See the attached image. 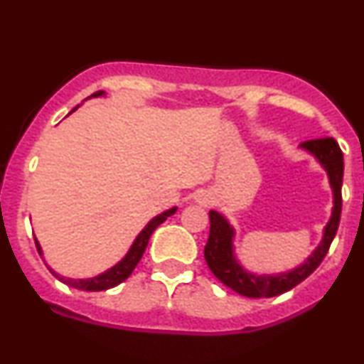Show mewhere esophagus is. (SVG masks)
Wrapping results in <instances>:
<instances>
[{
  "label": "esophagus",
  "instance_id": "34e87169",
  "mask_svg": "<svg viewBox=\"0 0 364 364\" xmlns=\"http://www.w3.org/2000/svg\"><path fill=\"white\" fill-rule=\"evenodd\" d=\"M195 200L196 202L200 203V205H210V202H212V195L208 193V191H198V193L195 195Z\"/></svg>",
  "mask_w": 364,
  "mask_h": 364
}]
</instances>
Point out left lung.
Masks as SVG:
<instances>
[{
	"instance_id": "1",
	"label": "left lung",
	"mask_w": 364,
	"mask_h": 364,
	"mask_svg": "<svg viewBox=\"0 0 364 364\" xmlns=\"http://www.w3.org/2000/svg\"><path fill=\"white\" fill-rule=\"evenodd\" d=\"M301 149L310 152L316 157V161L323 166L328 174L330 186L333 191V208L330 220L323 229V237H321L318 248L306 258L296 269L284 274L275 275H257L246 272L240 262L235 257V246H232V237H235V229L225 220L224 215L219 212L210 210V235L203 250L208 269L219 279L224 286L231 287L237 294L246 296V298H272L282 292L291 291L292 287L303 282L308 275L316 270L321 260L327 255L332 240L336 237L337 228H339L341 210H342V176H344V156L336 140L330 136L323 139L306 140L301 144Z\"/></svg>"
}]
</instances>
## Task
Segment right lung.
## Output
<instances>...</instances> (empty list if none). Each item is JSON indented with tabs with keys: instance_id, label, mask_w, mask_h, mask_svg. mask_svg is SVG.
Wrapping results in <instances>:
<instances>
[{
	"instance_id": "right-lung-1",
	"label": "right lung",
	"mask_w": 364,
	"mask_h": 364,
	"mask_svg": "<svg viewBox=\"0 0 364 364\" xmlns=\"http://www.w3.org/2000/svg\"><path fill=\"white\" fill-rule=\"evenodd\" d=\"M99 95H104V92L102 90L95 92V94H92V97H99ZM77 107H75L73 111H77ZM174 212H176V207L169 208V210L162 212V214L154 217V219L150 220V223L145 225L144 229H141V232L139 236H136V240L133 241L132 248H129V252L127 255H124L123 260L116 263L114 267H111L109 270H106V272L101 274V275H95V277H92V279H66V277H61V275H58L53 269H49V267H48V269L51 270V274L54 275V277L60 279V281L65 282L66 286L75 287V289H82V291H106V289H111V287L118 286V284H121L124 281V279H128L129 275H132L133 270H135L136 263L140 262V258H141V255H144L145 248H147L149 240H150V236H152V232L156 231L157 225H161L166 219H168V217L173 215ZM34 240H36V237H34ZM36 246H37V252H39L41 257H43V250H41V245H39V241H37V240H36Z\"/></svg>"
}]
</instances>
